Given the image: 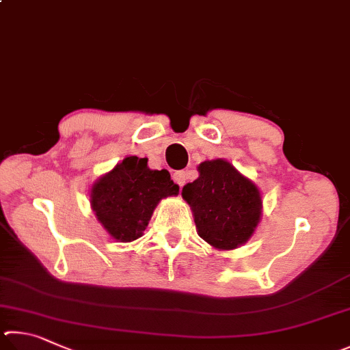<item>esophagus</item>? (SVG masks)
<instances>
[{
    "label": "esophagus",
    "mask_w": 350,
    "mask_h": 350,
    "mask_svg": "<svg viewBox=\"0 0 350 350\" xmlns=\"http://www.w3.org/2000/svg\"><path fill=\"white\" fill-rule=\"evenodd\" d=\"M187 178H189L187 172H185V170H178V172H175V174H174V181H175L178 186H181V187L186 185Z\"/></svg>",
    "instance_id": "34e87169"
}]
</instances>
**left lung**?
<instances>
[{
	"label": "left lung",
	"mask_w": 350,
	"mask_h": 350,
	"mask_svg": "<svg viewBox=\"0 0 350 350\" xmlns=\"http://www.w3.org/2000/svg\"><path fill=\"white\" fill-rule=\"evenodd\" d=\"M198 172V178L181 192L193 212L198 235L218 250L240 247L260 223L258 187L221 158L201 163Z\"/></svg>",
	"instance_id": "obj_1"
}]
</instances>
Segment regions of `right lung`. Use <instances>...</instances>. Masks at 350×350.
Listing matches in <instances>:
<instances>
[{"label":"right lung","instance_id":"obj_1","mask_svg":"<svg viewBox=\"0 0 350 350\" xmlns=\"http://www.w3.org/2000/svg\"><path fill=\"white\" fill-rule=\"evenodd\" d=\"M178 192L167 170L149 169L147 158L126 157L94 183L90 203L110 237L131 243L143 235L159 201Z\"/></svg>","mask_w":350,"mask_h":350}]
</instances>
